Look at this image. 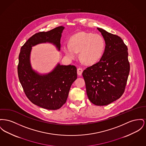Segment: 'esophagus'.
<instances>
[{
    "mask_svg": "<svg viewBox=\"0 0 146 146\" xmlns=\"http://www.w3.org/2000/svg\"><path fill=\"white\" fill-rule=\"evenodd\" d=\"M83 69L81 68H79L77 69V74L78 76H81L83 73Z\"/></svg>",
    "mask_w": 146,
    "mask_h": 146,
    "instance_id": "obj_1",
    "label": "esophagus"
}]
</instances>
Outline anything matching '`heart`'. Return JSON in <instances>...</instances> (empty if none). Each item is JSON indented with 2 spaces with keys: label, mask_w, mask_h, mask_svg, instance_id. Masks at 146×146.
I'll use <instances>...</instances> for the list:
<instances>
[{
  "label": "heart",
  "mask_w": 146,
  "mask_h": 146,
  "mask_svg": "<svg viewBox=\"0 0 146 146\" xmlns=\"http://www.w3.org/2000/svg\"><path fill=\"white\" fill-rule=\"evenodd\" d=\"M105 47L102 36L81 31L73 35L68 44L62 46L63 52L70 59H75L79 52V58L88 65H92L100 60Z\"/></svg>",
  "instance_id": "b5f03b06"
}]
</instances>
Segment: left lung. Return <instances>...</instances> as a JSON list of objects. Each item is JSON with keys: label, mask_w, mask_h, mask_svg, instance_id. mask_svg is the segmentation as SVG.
<instances>
[{"label": "left lung", "mask_w": 146, "mask_h": 146, "mask_svg": "<svg viewBox=\"0 0 146 146\" xmlns=\"http://www.w3.org/2000/svg\"><path fill=\"white\" fill-rule=\"evenodd\" d=\"M105 41L103 56L98 63L82 73L89 100L98 106L107 105L124 93L129 72L128 48L119 36L97 28Z\"/></svg>", "instance_id": "1"}]
</instances>
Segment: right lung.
Wrapping results in <instances>:
<instances>
[{
  "label": "right lung",
  "instance_id": "right-lung-1",
  "mask_svg": "<svg viewBox=\"0 0 146 146\" xmlns=\"http://www.w3.org/2000/svg\"><path fill=\"white\" fill-rule=\"evenodd\" d=\"M64 27L32 36L21 47L19 56L18 77L27 98L35 105L48 110H57L67 99L73 83L77 78L74 66L58 63L51 72L41 74L32 68L30 54L32 47L40 43H52L60 51V38Z\"/></svg>",
  "mask_w": 146,
  "mask_h": 146
}]
</instances>
